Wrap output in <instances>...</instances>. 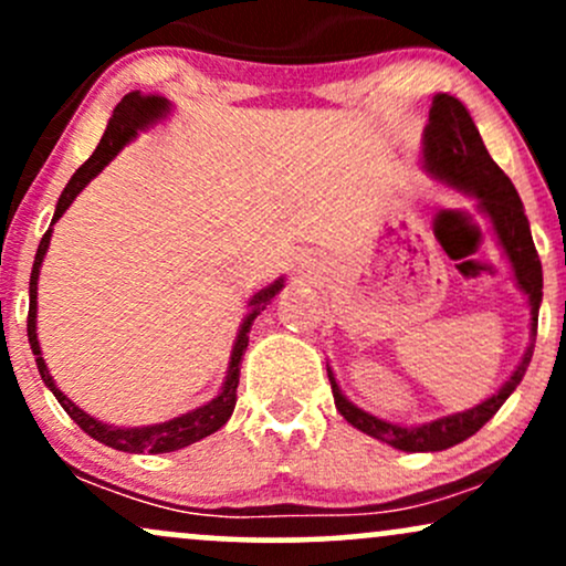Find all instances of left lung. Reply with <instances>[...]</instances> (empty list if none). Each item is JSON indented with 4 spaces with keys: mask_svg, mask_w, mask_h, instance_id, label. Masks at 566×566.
I'll use <instances>...</instances> for the list:
<instances>
[{
    "mask_svg": "<svg viewBox=\"0 0 566 566\" xmlns=\"http://www.w3.org/2000/svg\"><path fill=\"white\" fill-rule=\"evenodd\" d=\"M423 167L433 175V178L444 180L447 186L458 188V191L476 199L479 210L490 218L497 242L503 247L505 258H509L513 269V276H516L518 290H522L530 301L532 343L527 350H524L522 361L513 369L511 378L505 380L490 399L465 409V412L447 415V418H437L423 426L388 423V420L365 412V409L356 407L354 401H348L346 396H343L333 369L327 367V378L329 386H333L337 412H340L350 426L359 428L361 433H367V437L386 441V444L405 452L450 450V447L473 437V433L503 407V401L516 391V386L522 382L524 373H527L530 367L532 348H535L537 335V311H541L543 301V265L541 258H537L535 242H532L530 220L524 216L522 199H518L509 175L500 170L490 154H486L484 140L482 135H479L476 125H473L469 108H465L458 97L447 93L433 95L431 112H428V125L423 133Z\"/></svg>",
    "mask_w": 566,
    "mask_h": 566,
    "instance_id": "1",
    "label": "left lung"
}]
</instances>
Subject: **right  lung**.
<instances>
[{"instance_id": "right-lung-1", "label": "right lung", "mask_w": 566, "mask_h": 566, "mask_svg": "<svg viewBox=\"0 0 566 566\" xmlns=\"http://www.w3.org/2000/svg\"><path fill=\"white\" fill-rule=\"evenodd\" d=\"M167 114H170V101H167V97H161V95L129 93V95L122 97V103L114 108L112 119H108L106 133H103L101 143H97L93 157H90L80 167V170L71 175L66 188H63L61 199H57V207H55L53 223H57V220L63 218V212L69 210L71 201L80 197L82 188L87 186L90 180H93L95 175L101 172L103 167H106L108 161H112L116 154H119L122 148H125L127 143L135 138V135H138V129L157 125V122L165 119ZM53 223H50V229L44 231L42 242H39V250H36V258H34V269H31L29 324H25V329H29V343H31V350H34V356H36L39 375H42L44 386H48L50 391L55 394V399L61 401V407L66 409L69 418L74 420V423L80 426L82 431L87 433V437L101 441V444L114 447V450H119V452H133V454H140V452L159 454V452L184 450V447L193 444V441H199L205 437H210V433H216L220 426H226V420L231 418L233 407H237L239 367H242V356L247 350V343H250V327H252V322H255V316L261 314L265 305L271 303V297H274L276 292L284 287V279H276L274 284H269V287L252 295L250 314L244 316L242 327H239L237 343H233V350H231L229 373H226L223 388H220V394L216 396V399L207 401V405H201L197 409H191V412L180 415V418L165 420V423L138 426V428L108 426V423H103V420L93 418V415L84 412V409L76 407L74 401H71L69 396L55 386L53 375H50V369L42 359V348H39V337H36V282H39V269H42V261H44V252H48V247H50V237H53Z\"/></svg>"}]
</instances>
